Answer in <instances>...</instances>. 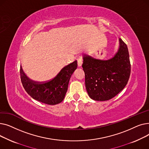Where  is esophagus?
Listing matches in <instances>:
<instances>
[{"instance_id": "obj_1", "label": "esophagus", "mask_w": 149, "mask_h": 149, "mask_svg": "<svg viewBox=\"0 0 149 149\" xmlns=\"http://www.w3.org/2000/svg\"><path fill=\"white\" fill-rule=\"evenodd\" d=\"M78 61V66H81L83 64V59L82 57H80L77 60Z\"/></svg>"}]
</instances>
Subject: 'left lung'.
<instances>
[{
    "mask_svg": "<svg viewBox=\"0 0 149 149\" xmlns=\"http://www.w3.org/2000/svg\"><path fill=\"white\" fill-rule=\"evenodd\" d=\"M83 60L86 88L92 100H110L127 84L131 65L127 45L121 38L119 49L113 58L100 60L85 56Z\"/></svg>",
    "mask_w": 149,
    "mask_h": 149,
    "instance_id": "obj_1",
    "label": "left lung"
}]
</instances>
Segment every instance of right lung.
<instances>
[{"label": "right lung", "mask_w": 149, "mask_h": 149, "mask_svg": "<svg viewBox=\"0 0 149 149\" xmlns=\"http://www.w3.org/2000/svg\"><path fill=\"white\" fill-rule=\"evenodd\" d=\"M77 68V61L75 60L63 68L51 80L36 82L28 79L20 66L21 82L26 92L33 98L45 104L55 105L63 100L70 78Z\"/></svg>", "instance_id": "right-lung-1"}]
</instances>
